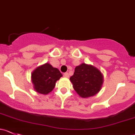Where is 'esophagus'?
Segmentation results:
<instances>
[{
    "label": "esophagus",
    "mask_w": 135,
    "mask_h": 135,
    "mask_svg": "<svg viewBox=\"0 0 135 135\" xmlns=\"http://www.w3.org/2000/svg\"><path fill=\"white\" fill-rule=\"evenodd\" d=\"M64 76L66 78H69V74L68 73V72H65V74H64Z\"/></svg>",
    "instance_id": "obj_1"
}]
</instances>
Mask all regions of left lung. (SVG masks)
<instances>
[{
    "label": "left lung",
    "mask_w": 135,
    "mask_h": 135,
    "mask_svg": "<svg viewBox=\"0 0 135 135\" xmlns=\"http://www.w3.org/2000/svg\"><path fill=\"white\" fill-rule=\"evenodd\" d=\"M70 80L74 90L81 97L88 98L100 91L103 83V76L96 67L83 63L75 68L74 73Z\"/></svg>",
    "instance_id": "obj_1"
}]
</instances>
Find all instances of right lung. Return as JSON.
Returning <instances> with one entry per match:
<instances>
[{
  "instance_id": "obj_1",
  "label": "right lung",
  "mask_w": 135,
  "mask_h": 135,
  "mask_svg": "<svg viewBox=\"0 0 135 135\" xmlns=\"http://www.w3.org/2000/svg\"><path fill=\"white\" fill-rule=\"evenodd\" d=\"M62 76L60 71L49 63L39 66L32 74L34 89L37 93L47 94L53 90L56 82Z\"/></svg>"
}]
</instances>
